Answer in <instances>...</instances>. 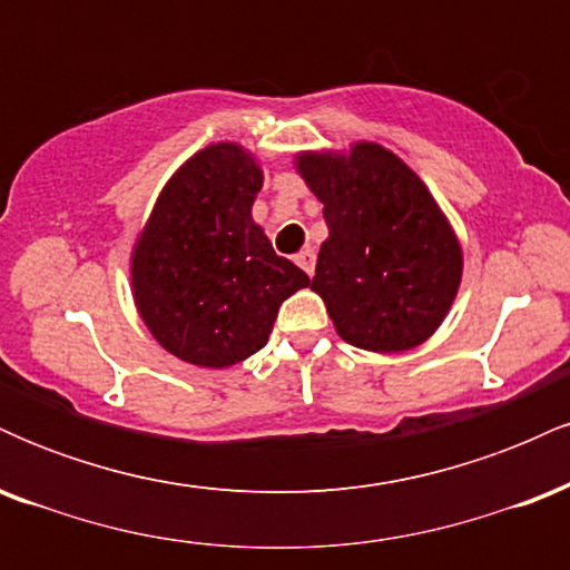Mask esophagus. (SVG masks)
Segmentation results:
<instances>
[{"label":"esophagus","instance_id":"34e87169","mask_svg":"<svg viewBox=\"0 0 570 570\" xmlns=\"http://www.w3.org/2000/svg\"><path fill=\"white\" fill-rule=\"evenodd\" d=\"M294 263H297L307 276H313V271H316V254H313V248H303V252L294 257Z\"/></svg>","mask_w":570,"mask_h":570}]
</instances>
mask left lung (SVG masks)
Segmentation results:
<instances>
[{"mask_svg": "<svg viewBox=\"0 0 570 570\" xmlns=\"http://www.w3.org/2000/svg\"><path fill=\"white\" fill-rule=\"evenodd\" d=\"M294 168L324 203L330 235L311 289L345 343L375 353L417 348L455 303L461 240L423 179L377 141L305 149Z\"/></svg>", "mask_w": 570, "mask_h": 570, "instance_id": "obj_1", "label": "left lung"}]
</instances>
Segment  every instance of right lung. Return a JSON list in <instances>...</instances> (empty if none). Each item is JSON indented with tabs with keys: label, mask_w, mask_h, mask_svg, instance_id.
Returning a JSON list of instances; mask_svg holds the SVG:
<instances>
[{
	"label": "right lung",
	"mask_w": 570,
	"mask_h": 570,
	"mask_svg": "<svg viewBox=\"0 0 570 570\" xmlns=\"http://www.w3.org/2000/svg\"><path fill=\"white\" fill-rule=\"evenodd\" d=\"M263 181L244 144H208L166 181L130 248L141 322L195 367L227 370L265 348L281 303L307 286L252 217Z\"/></svg>",
	"instance_id": "obj_1"
}]
</instances>
